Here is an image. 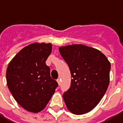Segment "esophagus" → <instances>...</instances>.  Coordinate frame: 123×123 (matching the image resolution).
Wrapping results in <instances>:
<instances>
[{
	"instance_id": "1",
	"label": "esophagus",
	"mask_w": 123,
	"mask_h": 123,
	"mask_svg": "<svg viewBox=\"0 0 123 123\" xmlns=\"http://www.w3.org/2000/svg\"><path fill=\"white\" fill-rule=\"evenodd\" d=\"M57 83H58V85H61V79H60V78L57 79Z\"/></svg>"
}]
</instances>
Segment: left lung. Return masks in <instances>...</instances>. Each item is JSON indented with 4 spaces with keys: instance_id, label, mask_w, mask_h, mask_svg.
Masks as SVG:
<instances>
[{
    "instance_id": "left-lung-1",
    "label": "left lung",
    "mask_w": 123,
    "mask_h": 123,
    "mask_svg": "<svg viewBox=\"0 0 123 123\" xmlns=\"http://www.w3.org/2000/svg\"><path fill=\"white\" fill-rule=\"evenodd\" d=\"M58 49L72 77L70 88L62 95L67 108L74 114H86L98 104L107 89L111 63L100 51L81 44Z\"/></svg>"
}]
</instances>
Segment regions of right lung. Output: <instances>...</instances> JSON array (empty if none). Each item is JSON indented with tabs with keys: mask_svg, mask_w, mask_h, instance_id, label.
I'll list each match as a JSON object with an SVG mask.
<instances>
[{
	"mask_svg": "<svg viewBox=\"0 0 123 123\" xmlns=\"http://www.w3.org/2000/svg\"><path fill=\"white\" fill-rule=\"evenodd\" d=\"M51 43H34L25 47L9 62L7 84L16 101L25 110L38 113L45 109L58 87L45 62Z\"/></svg>",
	"mask_w": 123,
	"mask_h": 123,
	"instance_id": "add662e5",
	"label": "right lung"
}]
</instances>
